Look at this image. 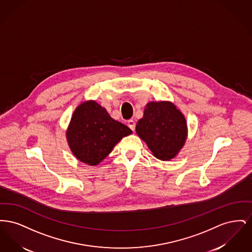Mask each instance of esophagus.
Here are the masks:
<instances>
[{
    "instance_id": "esophagus-1",
    "label": "esophagus",
    "mask_w": 252,
    "mask_h": 252,
    "mask_svg": "<svg viewBox=\"0 0 252 252\" xmlns=\"http://www.w3.org/2000/svg\"><path fill=\"white\" fill-rule=\"evenodd\" d=\"M127 126H128V127L131 129L132 131H134V130H135V126H136V124H135V122H134V121H128V122H127Z\"/></svg>"
}]
</instances>
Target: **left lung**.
I'll use <instances>...</instances> for the list:
<instances>
[{
	"label": "left lung",
	"mask_w": 252,
	"mask_h": 252,
	"mask_svg": "<svg viewBox=\"0 0 252 252\" xmlns=\"http://www.w3.org/2000/svg\"><path fill=\"white\" fill-rule=\"evenodd\" d=\"M136 133L147 144L153 156L170 160L180 153L188 136L184 114L170 101L149 102L144 116L136 125Z\"/></svg>",
	"instance_id": "1"
}]
</instances>
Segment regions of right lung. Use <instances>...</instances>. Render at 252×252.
Returning <instances> with one entry per match:
<instances>
[{"mask_svg": "<svg viewBox=\"0 0 252 252\" xmlns=\"http://www.w3.org/2000/svg\"><path fill=\"white\" fill-rule=\"evenodd\" d=\"M132 130L112 119L106 108L89 100L74 109L66 130V139L73 156L95 166L109 155L113 147Z\"/></svg>", "mask_w": 252, "mask_h": 252, "instance_id": "right-lung-1", "label": "right lung"}]
</instances>
